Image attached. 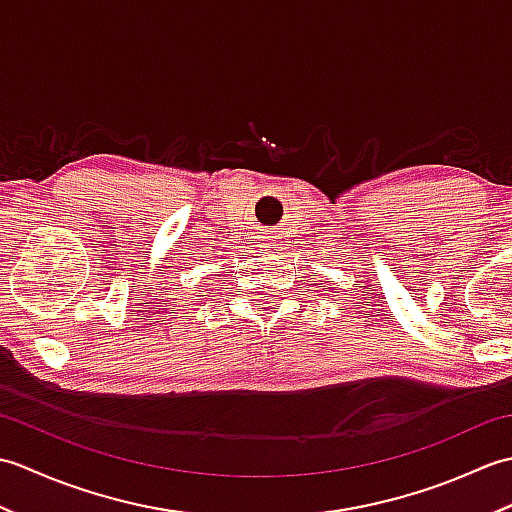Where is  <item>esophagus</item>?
Masks as SVG:
<instances>
[{
	"label": "esophagus",
	"instance_id": "obj_1",
	"mask_svg": "<svg viewBox=\"0 0 512 512\" xmlns=\"http://www.w3.org/2000/svg\"><path fill=\"white\" fill-rule=\"evenodd\" d=\"M259 248H277L279 246V237L275 233H264L259 235Z\"/></svg>",
	"mask_w": 512,
	"mask_h": 512
}]
</instances>
